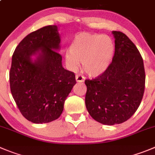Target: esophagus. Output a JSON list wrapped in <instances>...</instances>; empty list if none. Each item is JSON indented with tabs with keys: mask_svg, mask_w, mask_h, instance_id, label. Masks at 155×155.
<instances>
[{
	"mask_svg": "<svg viewBox=\"0 0 155 155\" xmlns=\"http://www.w3.org/2000/svg\"><path fill=\"white\" fill-rule=\"evenodd\" d=\"M76 80L77 82H83L85 81L84 76H81V75L77 74L76 76Z\"/></svg>",
	"mask_w": 155,
	"mask_h": 155,
	"instance_id": "34e87169",
	"label": "esophagus"
}]
</instances>
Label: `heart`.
<instances>
[{
  "label": "heart",
  "instance_id": "b5f03b06",
  "mask_svg": "<svg viewBox=\"0 0 155 155\" xmlns=\"http://www.w3.org/2000/svg\"><path fill=\"white\" fill-rule=\"evenodd\" d=\"M115 53L113 40L99 34H78L66 53V61L72 69L82 62V69L89 76L96 77L108 69Z\"/></svg>",
  "mask_w": 155,
  "mask_h": 155
}]
</instances>
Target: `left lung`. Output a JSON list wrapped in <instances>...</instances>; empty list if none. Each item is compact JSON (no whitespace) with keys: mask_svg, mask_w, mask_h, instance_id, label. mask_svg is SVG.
<instances>
[{"mask_svg":"<svg viewBox=\"0 0 155 155\" xmlns=\"http://www.w3.org/2000/svg\"><path fill=\"white\" fill-rule=\"evenodd\" d=\"M115 54L105 73L96 79H86V106L99 123L121 124L129 119L141 104L145 73L139 51L125 34L112 31Z\"/></svg>","mask_w":155,"mask_h":155,"instance_id":"left-lung-1","label":"left lung"}]
</instances>
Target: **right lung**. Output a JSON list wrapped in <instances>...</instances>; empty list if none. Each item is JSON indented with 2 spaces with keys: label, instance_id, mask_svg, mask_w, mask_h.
Wrapping results in <instances>:
<instances>
[{
  "label": "right lung",
  "instance_id": "obj_1",
  "mask_svg": "<svg viewBox=\"0 0 155 155\" xmlns=\"http://www.w3.org/2000/svg\"><path fill=\"white\" fill-rule=\"evenodd\" d=\"M60 40L57 26H47L24 37L13 54L11 94L23 116L33 123L57 119L76 83L74 73L62 65Z\"/></svg>",
  "mask_w": 155,
  "mask_h": 155
}]
</instances>
